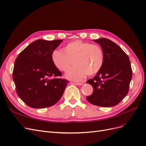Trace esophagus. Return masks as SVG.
Wrapping results in <instances>:
<instances>
[{"instance_id":"esophagus-1","label":"esophagus","mask_w":146,"mask_h":146,"mask_svg":"<svg viewBox=\"0 0 146 146\" xmlns=\"http://www.w3.org/2000/svg\"><path fill=\"white\" fill-rule=\"evenodd\" d=\"M74 84H75V85H77V86H81V85H83V83H74Z\"/></svg>"}]
</instances>
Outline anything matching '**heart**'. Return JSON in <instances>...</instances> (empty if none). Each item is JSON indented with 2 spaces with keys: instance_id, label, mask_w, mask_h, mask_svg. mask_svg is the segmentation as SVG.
<instances>
[{
  "instance_id": "obj_1",
  "label": "heart",
  "mask_w": 146,
  "mask_h": 146,
  "mask_svg": "<svg viewBox=\"0 0 146 146\" xmlns=\"http://www.w3.org/2000/svg\"><path fill=\"white\" fill-rule=\"evenodd\" d=\"M51 60L55 67L61 72L67 70L66 77L72 81H81L87 75L98 73L104 65V53L98 45L76 40L67 44L62 49L52 52Z\"/></svg>"
}]
</instances>
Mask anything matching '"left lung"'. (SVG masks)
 Here are the masks:
<instances>
[{
    "mask_svg": "<svg viewBox=\"0 0 146 146\" xmlns=\"http://www.w3.org/2000/svg\"><path fill=\"white\" fill-rule=\"evenodd\" d=\"M93 41L100 45L105 60L100 71L87 81L93 88V92L86 99L99 107H113L129 92L132 77L130 61L122 48L110 39L102 38Z\"/></svg>",
    "mask_w": 146,
    "mask_h": 146,
    "instance_id": "obj_1",
    "label": "left lung"
}]
</instances>
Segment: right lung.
<instances>
[{"instance_id":"obj_1","label":"right lung","mask_w":146,"mask_h":146,"mask_svg":"<svg viewBox=\"0 0 146 146\" xmlns=\"http://www.w3.org/2000/svg\"><path fill=\"white\" fill-rule=\"evenodd\" d=\"M63 40L38 39L22 51L13 72L17 95L34 108L51 107L62 97L69 81L58 78L62 74L51 60L52 52Z\"/></svg>"}]
</instances>
